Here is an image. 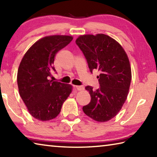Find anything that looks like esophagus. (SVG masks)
Masks as SVG:
<instances>
[{
    "instance_id": "obj_1",
    "label": "esophagus",
    "mask_w": 157,
    "mask_h": 157,
    "mask_svg": "<svg viewBox=\"0 0 157 157\" xmlns=\"http://www.w3.org/2000/svg\"><path fill=\"white\" fill-rule=\"evenodd\" d=\"M74 88H75L77 90H83V87L81 86H74Z\"/></svg>"
}]
</instances>
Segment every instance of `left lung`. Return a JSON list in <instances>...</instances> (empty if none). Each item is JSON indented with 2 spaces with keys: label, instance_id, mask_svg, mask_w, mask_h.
Wrapping results in <instances>:
<instances>
[{
  "label": "left lung",
  "instance_id": "obj_1",
  "mask_svg": "<svg viewBox=\"0 0 157 157\" xmlns=\"http://www.w3.org/2000/svg\"><path fill=\"white\" fill-rule=\"evenodd\" d=\"M76 44L83 51L92 72L99 71V88L86 86L90 102L83 107L85 114L99 122L111 120L121 110L129 94L132 69L127 53L120 43L109 35H80Z\"/></svg>",
  "mask_w": 157,
  "mask_h": 157
}]
</instances>
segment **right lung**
I'll return each mask as SVG.
<instances>
[{"label":"right lung","instance_id":"obj_1","mask_svg":"<svg viewBox=\"0 0 157 157\" xmlns=\"http://www.w3.org/2000/svg\"><path fill=\"white\" fill-rule=\"evenodd\" d=\"M73 40L71 35H50L37 40L23 57L18 69L19 94L29 113L41 121L54 119L72 91L69 84L50 80L54 58Z\"/></svg>","mask_w":157,"mask_h":157}]
</instances>
